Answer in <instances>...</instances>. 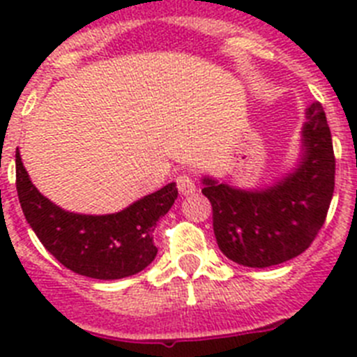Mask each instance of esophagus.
I'll list each match as a JSON object with an SVG mask.
<instances>
[{
  "label": "esophagus",
  "instance_id": "obj_1",
  "mask_svg": "<svg viewBox=\"0 0 357 357\" xmlns=\"http://www.w3.org/2000/svg\"><path fill=\"white\" fill-rule=\"evenodd\" d=\"M176 188L182 195H193L197 191V182L189 173H181L176 176Z\"/></svg>",
  "mask_w": 357,
  "mask_h": 357
}]
</instances>
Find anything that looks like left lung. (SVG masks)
<instances>
[{"label": "left lung", "instance_id": "1", "mask_svg": "<svg viewBox=\"0 0 357 357\" xmlns=\"http://www.w3.org/2000/svg\"><path fill=\"white\" fill-rule=\"evenodd\" d=\"M301 166L263 191H243L204 178L213 206L218 247L234 263L266 268L311 247L326 222L334 193V150L320 102L305 110Z\"/></svg>", "mask_w": 357, "mask_h": 357}]
</instances>
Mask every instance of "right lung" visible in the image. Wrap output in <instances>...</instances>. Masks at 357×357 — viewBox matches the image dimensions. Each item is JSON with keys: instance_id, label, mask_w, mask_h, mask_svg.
Here are the masks:
<instances>
[{"instance_id": "1", "label": "right lung", "mask_w": 357, "mask_h": 357, "mask_svg": "<svg viewBox=\"0 0 357 357\" xmlns=\"http://www.w3.org/2000/svg\"><path fill=\"white\" fill-rule=\"evenodd\" d=\"M15 188L24 218L44 248L71 272L100 280L130 277L155 259L151 232L178 195L172 182L121 213L105 216L68 213L31 184L19 151Z\"/></svg>"}]
</instances>
